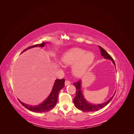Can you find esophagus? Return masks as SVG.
<instances>
[{"label": "esophagus", "instance_id": "1", "mask_svg": "<svg viewBox=\"0 0 134 134\" xmlns=\"http://www.w3.org/2000/svg\"><path fill=\"white\" fill-rule=\"evenodd\" d=\"M70 82L69 80H65V86H69V85L70 84Z\"/></svg>", "mask_w": 134, "mask_h": 134}]
</instances>
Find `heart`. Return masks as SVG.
<instances>
[{
  "label": "heart",
  "mask_w": 134,
  "mask_h": 134,
  "mask_svg": "<svg viewBox=\"0 0 134 134\" xmlns=\"http://www.w3.org/2000/svg\"><path fill=\"white\" fill-rule=\"evenodd\" d=\"M94 59L92 52H87L81 48H73L67 51L61 59L62 62L67 65H71L73 74L76 76L83 75L91 65Z\"/></svg>",
  "instance_id": "1"
}]
</instances>
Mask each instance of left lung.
Listing matches in <instances>:
<instances>
[{
    "label": "left lung",
    "mask_w": 134,
    "mask_h": 134,
    "mask_svg": "<svg viewBox=\"0 0 134 134\" xmlns=\"http://www.w3.org/2000/svg\"><path fill=\"white\" fill-rule=\"evenodd\" d=\"M99 47L100 50V52L102 56H103L105 59L112 60L113 64L115 65V63L113 58L111 57V56L108 53H107L106 50L103 49L102 47L99 46ZM73 84L75 86L76 88V96L75 97V98H74L73 102L74 103L75 106L77 108L83 112H88L98 111L99 109H102L106 106V105L112 100L113 97L115 96V94L113 95L108 101L103 103L99 104H91L90 103H88L84 98V96L82 92V90H81V81L78 80V82L74 83Z\"/></svg>",
    "instance_id": "obj_1"
}]
</instances>
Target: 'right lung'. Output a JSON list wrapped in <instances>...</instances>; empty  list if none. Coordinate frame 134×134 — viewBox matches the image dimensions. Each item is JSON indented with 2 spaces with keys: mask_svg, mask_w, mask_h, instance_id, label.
<instances>
[{
  "mask_svg": "<svg viewBox=\"0 0 134 134\" xmlns=\"http://www.w3.org/2000/svg\"><path fill=\"white\" fill-rule=\"evenodd\" d=\"M45 43L46 42H42L41 44H35V45L28 47V48H26V49L23 50L22 52L32 47H37V46L43 47L44 44H45ZM64 83H65V79L64 78L62 79H56L55 80L53 88H52L50 94L48 96L46 100H44V101H43L41 104L37 105V106H30V105L26 104L25 103L22 102L19 99H18V100L24 107L32 112H40V113L48 112L50 111L51 109L53 108L55 106L56 103H57L59 93L60 91L62 90L63 88L65 86Z\"/></svg>",
  "mask_w": 134,
  "mask_h": 134,
  "instance_id": "obj_1",
  "label": "right lung"
}]
</instances>
